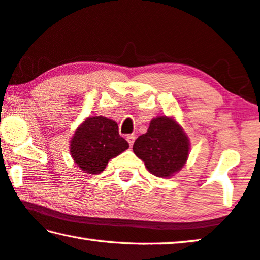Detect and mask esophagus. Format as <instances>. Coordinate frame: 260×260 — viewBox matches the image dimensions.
I'll use <instances>...</instances> for the list:
<instances>
[{
  "mask_svg": "<svg viewBox=\"0 0 260 260\" xmlns=\"http://www.w3.org/2000/svg\"><path fill=\"white\" fill-rule=\"evenodd\" d=\"M126 139H127V141H128L129 146H131V147L133 146L134 140H135V135H134V134H128V135H127V137H126Z\"/></svg>",
  "mask_w": 260,
  "mask_h": 260,
  "instance_id": "34e87169",
  "label": "esophagus"
}]
</instances>
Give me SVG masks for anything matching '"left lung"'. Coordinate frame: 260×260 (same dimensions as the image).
<instances>
[{
    "mask_svg": "<svg viewBox=\"0 0 260 260\" xmlns=\"http://www.w3.org/2000/svg\"><path fill=\"white\" fill-rule=\"evenodd\" d=\"M188 139L178 123L168 117L150 121L146 134L140 135L133 145L134 154L145 162L150 174L170 177L186 162Z\"/></svg>",
    "mask_w": 260,
    "mask_h": 260,
    "instance_id": "left-lung-1",
    "label": "left lung"
}]
</instances>
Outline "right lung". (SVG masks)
Here are the masks:
<instances>
[{
  "instance_id": "1",
  "label": "right lung",
  "mask_w": 260,
  "mask_h": 260,
  "mask_svg": "<svg viewBox=\"0 0 260 260\" xmlns=\"http://www.w3.org/2000/svg\"><path fill=\"white\" fill-rule=\"evenodd\" d=\"M128 147V142L119 135L117 122L102 115L86 118L71 141L74 160L90 175L104 171L109 160Z\"/></svg>"
}]
</instances>
